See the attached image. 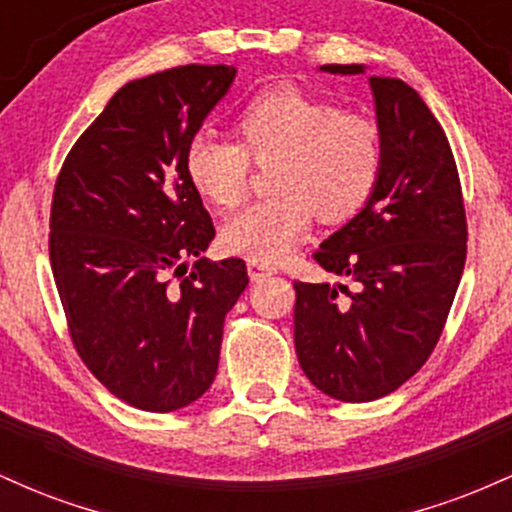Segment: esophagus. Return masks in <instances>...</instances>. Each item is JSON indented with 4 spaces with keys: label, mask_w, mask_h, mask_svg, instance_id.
Segmentation results:
<instances>
[{
    "label": "esophagus",
    "mask_w": 512,
    "mask_h": 512,
    "mask_svg": "<svg viewBox=\"0 0 512 512\" xmlns=\"http://www.w3.org/2000/svg\"><path fill=\"white\" fill-rule=\"evenodd\" d=\"M248 274L252 281H262L264 276H272L276 274V269L272 264H264V262H257V260H248Z\"/></svg>",
    "instance_id": "34e87169"
}]
</instances>
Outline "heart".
Here are the masks:
<instances>
[{
  "label": "heart",
  "instance_id": "1",
  "mask_svg": "<svg viewBox=\"0 0 512 512\" xmlns=\"http://www.w3.org/2000/svg\"><path fill=\"white\" fill-rule=\"evenodd\" d=\"M237 142L199 132L187 142L185 173L204 202H243L250 158L269 163L272 197L250 204L221 231L223 250L276 264L308 233L313 214L344 223L368 204L383 168L380 129L366 115L296 86L257 93L236 115Z\"/></svg>",
  "mask_w": 512,
  "mask_h": 512
}]
</instances>
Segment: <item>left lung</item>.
<instances>
[{
    "label": "left lung",
    "mask_w": 512,
    "mask_h": 512,
    "mask_svg": "<svg viewBox=\"0 0 512 512\" xmlns=\"http://www.w3.org/2000/svg\"><path fill=\"white\" fill-rule=\"evenodd\" d=\"M320 72L363 74V64ZM383 168L368 204L315 260L356 291L296 281L293 339L303 373L339 402H373L436 349L467 257L460 175L443 127L402 79L370 76Z\"/></svg>",
    "instance_id": "left-lung-1"
}]
</instances>
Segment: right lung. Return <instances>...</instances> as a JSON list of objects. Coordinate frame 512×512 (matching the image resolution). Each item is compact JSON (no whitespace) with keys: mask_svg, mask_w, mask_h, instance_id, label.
I'll use <instances>...</instances> for the list:
<instances>
[{"mask_svg":"<svg viewBox=\"0 0 512 512\" xmlns=\"http://www.w3.org/2000/svg\"><path fill=\"white\" fill-rule=\"evenodd\" d=\"M233 79L236 67L185 64L129 81L55 182L50 264L72 342L117 399L142 411L182 409L209 390L223 320L250 281L238 257L181 262L214 238L185 149Z\"/></svg>","mask_w":512,"mask_h":512,"instance_id":"add662e5","label":"right lung"}]
</instances>
